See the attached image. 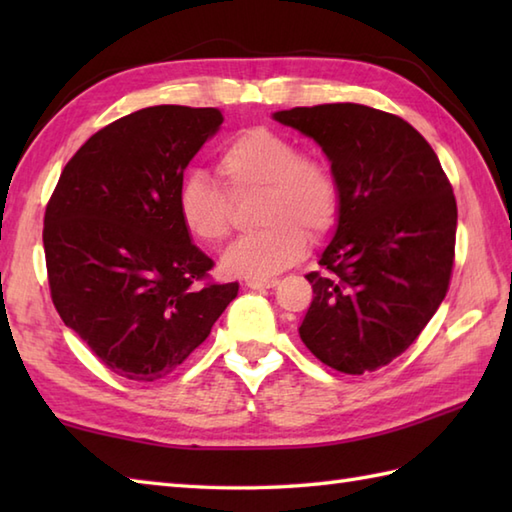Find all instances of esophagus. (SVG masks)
Returning a JSON list of instances; mask_svg holds the SVG:
<instances>
[{
	"instance_id": "34e87169",
	"label": "esophagus",
	"mask_w": 512,
	"mask_h": 512,
	"mask_svg": "<svg viewBox=\"0 0 512 512\" xmlns=\"http://www.w3.org/2000/svg\"><path fill=\"white\" fill-rule=\"evenodd\" d=\"M246 286L253 290H266L277 286V279H246Z\"/></svg>"
}]
</instances>
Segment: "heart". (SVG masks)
I'll return each mask as SVG.
<instances>
[{
	"instance_id": "1",
	"label": "heart",
	"mask_w": 512,
	"mask_h": 512,
	"mask_svg": "<svg viewBox=\"0 0 512 512\" xmlns=\"http://www.w3.org/2000/svg\"><path fill=\"white\" fill-rule=\"evenodd\" d=\"M226 191H259L255 233L239 237L222 255L226 275L266 279L292 266L317 242L339 213V184L319 158L301 156L299 147L266 127H250L222 147L215 165ZM178 213L184 228L204 244H220L231 231V202L206 173L182 182Z\"/></svg>"
}]
</instances>
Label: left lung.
<instances>
[{"instance_id": "1", "label": "left lung", "mask_w": 512, "mask_h": 512, "mask_svg": "<svg viewBox=\"0 0 512 512\" xmlns=\"http://www.w3.org/2000/svg\"><path fill=\"white\" fill-rule=\"evenodd\" d=\"M339 184L336 231L306 275L299 336L343 374L374 372L418 339L449 290L458 206L436 151L402 118L356 103L292 107Z\"/></svg>"}]
</instances>
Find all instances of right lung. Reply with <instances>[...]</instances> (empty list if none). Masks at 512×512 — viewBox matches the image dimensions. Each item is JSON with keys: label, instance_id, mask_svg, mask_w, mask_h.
<instances>
[{"label": "right lung", "instance_id": "1", "mask_svg": "<svg viewBox=\"0 0 512 512\" xmlns=\"http://www.w3.org/2000/svg\"><path fill=\"white\" fill-rule=\"evenodd\" d=\"M222 121L182 105L118 118L76 151L48 202L54 308L123 378L171 374L237 297V284H204L213 259L178 213L184 169Z\"/></svg>", "mask_w": 512, "mask_h": 512}]
</instances>
